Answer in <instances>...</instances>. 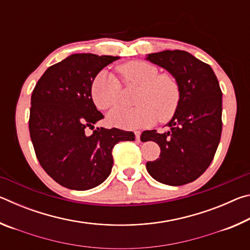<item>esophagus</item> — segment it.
Listing matches in <instances>:
<instances>
[{
    "label": "esophagus",
    "mask_w": 250,
    "mask_h": 250,
    "mask_svg": "<svg viewBox=\"0 0 250 250\" xmlns=\"http://www.w3.org/2000/svg\"><path fill=\"white\" fill-rule=\"evenodd\" d=\"M134 134H135V139H137V140H140V135H141L140 131H135Z\"/></svg>",
    "instance_id": "obj_1"
}]
</instances>
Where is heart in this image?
<instances>
[{"mask_svg": "<svg viewBox=\"0 0 250 250\" xmlns=\"http://www.w3.org/2000/svg\"><path fill=\"white\" fill-rule=\"evenodd\" d=\"M125 86H140L137 95L138 107L124 105L108 113L110 125L121 129H138L153 125L159 118L166 122L172 119L180 107L182 89L175 76L160 73L158 67L142 61H132L117 68ZM91 97L99 109H108L121 100V83L115 75L101 70L91 83Z\"/></svg>", "mask_w": 250, "mask_h": 250, "instance_id": "1", "label": "heart"}]
</instances>
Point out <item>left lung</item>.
Wrapping results in <instances>:
<instances>
[{"label": "left lung", "mask_w": 250, "mask_h": 250, "mask_svg": "<svg viewBox=\"0 0 250 250\" xmlns=\"http://www.w3.org/2000/svg\"><path fill=\"white\" fill-rule=\"evenodd\" d=\"M146 61L167 69L179 80L180 107L167 124L168 131H143L141 141H154L160 158L146 163L160 183L179 186L198 179L213 161L222 134V90L209 65L184 50L149 54Z\"/></svg>", "instance_id": "left-lung-1"}]
</instances>
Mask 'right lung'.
I'll return each mask as SVG.
<instances>
[{"instance_id": "add662e5", "label": "right lung", "mask_w": 250, "mask_h": 250, "mask_svg": "<svg viewBox=\"0 0 250 250\" xmlns=\"http://www.w3.org/2000/svg\"><path fill=\"white\" fill-rule=\"evenodd\" d=\"M120 57L73 54L50 66L31 98L29 134L42 167L62 186L76 191L96 188L111 173L112 149L133 141L134 133L117 128H86L104 118L91 98V83Z\"/></svg>"}]
</instances>
